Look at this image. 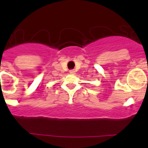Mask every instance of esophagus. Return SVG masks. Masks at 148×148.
<instances>
[{"label":"esophagus","mask_w":148,"mask_h":148,"mask_svg":"<svg viewBox=\"0 0 148 148\" xmlns=\"http://www.w3.org/2000/svg\"><path fill=\"white\" fill-rule=\"evenodd\" d=\"M70 74H72V75H74V74L75 73V70H70Z\"/></svg>","instance_id":"1"}]
</instances>
